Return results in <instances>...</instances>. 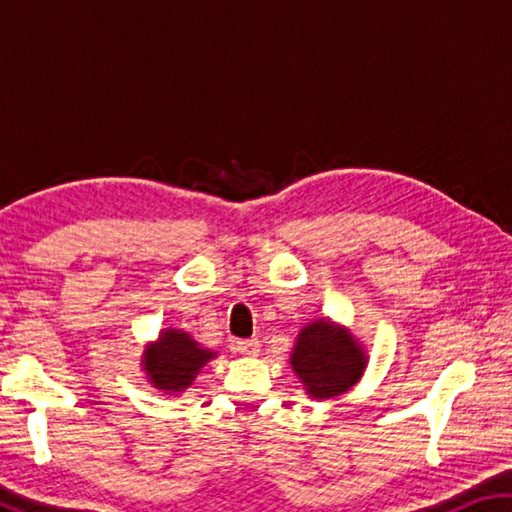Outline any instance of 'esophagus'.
<instances>
[{
  "mask_svg": "<svg viewBox=\"0 0 512 512\" xmlns=\"http://www.w3.org/2000/svg\"><path fill=\"white\" fill-rule=\"evenodd\" d=\"M232 348H235L239 354H246V357H255L259 352V341L257 339H237L232 343Z\"/></svg>",
  "mask_w": 512,
  "mask_h": 512,
  "instance_id": "obj_1",
  "label": "esophagus"
}]
</instances>
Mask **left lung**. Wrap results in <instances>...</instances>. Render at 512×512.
Here are the masks:
<instances>
[{
    "mask_svg": "<svg viewBox=\"0 0 512 512\" xmlns=\"http://www.w3.org/2000/svg\"><path fill=\"white\" fill-rule=\"evenodd\" d=\"M291 366L314 400H329L357 384L366 357L348 329L316 320L300 332Z\"/></svg>",
    "mask_w": 512,
    "mask_h": 512,
    "instance_id": "1",
    "label": "left lung"
}]
</instances>
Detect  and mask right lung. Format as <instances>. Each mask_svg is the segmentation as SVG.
I'll return each instance as SVG.
<instances>
[{
    "instance_id": "add662e5",
    "label": "right lung",
    "mask_w": 512,
    "mask_h": 512,
    "mask_svg": "<svg viewBox=\"0 0 512 512\" xmlns=\"http://www.w3.org/2000/svg\"><path fill=\"white\" fill-rule=\"evenodd\" d=\"M212 357L214 352L203 350L196 341L189 339V334L180 329H167L160 334L158 343L146 348L144 370L162 391L178 393L192 386L194 377Z\"/></svg>"
}]
</instances>
